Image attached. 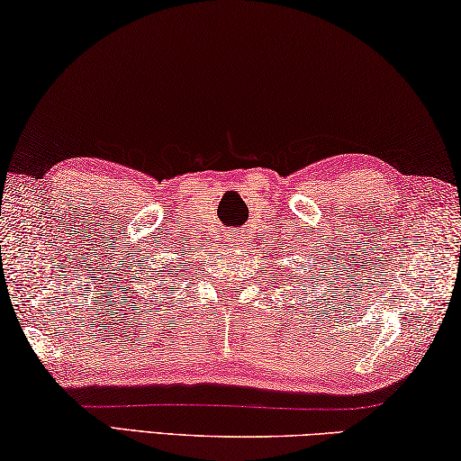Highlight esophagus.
Wrapping results in <instances>:
<instances>
[{
    "instance_id": "obj_1",
    "label": "esophagus",
    "mask_w": 461,
    "mask_h": 461,
    "mask_svg": "<svg viewBox=\"0 0 461 461\" xmlns=\"http://www.w3.org/2000/svg\"><path fill=\"white\" fill-rule=\"evenodd\" d=\"M228 240H230V246H231V248H238L240 244H244V242H242V240H244L242 233H231V236H230Z\"/></svg>"
}]
</instances>
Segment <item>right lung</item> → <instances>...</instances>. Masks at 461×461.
<instances>
[{
	"label": "right lung",
	"instance_id": "right-lung-1",
	"mask_svg": "<svg viewBox=\"0 0 461 461\" xmlns=\"http://www.w3.org/2000/svg\"><path fill=\"white\" fill-rule=\"evenodd\" d=\"M174 270H176V273H178V268H174Z\"/></svg>",
	"mask_w": 461,
	"mask_h": 461
}]
</instances>
